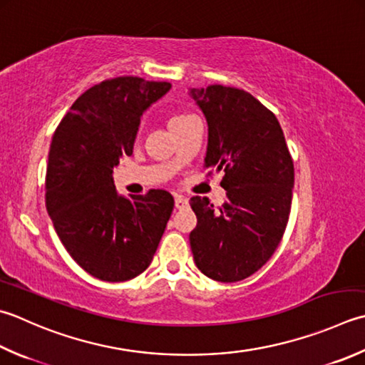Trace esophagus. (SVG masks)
Listing matches in <instances>:
<instances>
[{"label": "esophagus", "mask_w": 365, "mask_h": 365, "mask_svg": "<svg viewBox=\"0 0 365 365\" xmlns=\"http://www.w3.org/2000/svg\"><path fill=\"white\" fill-rule=\"evenodd\" d=\"M175 209H178V210L188 209V199L183 196H175Z\"/></svg>", "instance_id": "obj_1"}]
</instances>
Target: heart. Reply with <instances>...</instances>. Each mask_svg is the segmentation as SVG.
Returning a JSON list of instances; mask_svg holds the SVG:
<instances>
[{
    "label": "heart",
    "instance_id": "1",
    "mask_svg": "<svg viewBox=\"0 0 365 365\" xmlns=\"http://www.w3.org/2000/svg\"><path fill=\"white\" fill-rule=\"evenodd\" d=\"M191 117L195 115H191V113H175V115L169 120V126H174L175 123H180V121H185Z\"/></svg>",
    "mask_w": 365,
    "mask_h": 365
}]
</instances>
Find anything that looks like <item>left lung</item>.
<instances>
[{"instance_id":"8db88e82","label":"left lung","mask_w":365,"mask_h":365,"mask_svg":"<svg viewBox=\"0 0 365 365\" xmlns=\"http://www.w3.org/2000/svg\"><path fill=\"white\" fill-rule=\"evenodd\" d=\"M209 123L204 168L223 173L226 202L213 207L195 196L197 225L190 234L197 269L212 280L232 283L266 264L287 230L294 164L272 110L245 90L210 85L191 88Z\"/></svg>"}]
</instances>
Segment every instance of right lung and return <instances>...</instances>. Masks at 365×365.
I'll return each mask as SVG.
<instances>
[{"label": "right lung", "mask_w": 365, "mask_h": 365, "mask_svg": "<svg viewBox=\"0 0 365 365\" xmlns=\"http://www.w3.org/2000/svg\"><path fill=\"white\" fill-rule=\"evenodd\" d=\"M169 88L142 77L107 78L76 99L52 138L47 212L71 258L103 282L144 272L174 210L170 192L128 199L112 178L121 156L133 155L140 115Z\"/></svg>", "instance_id": "1"}]
</instances>
